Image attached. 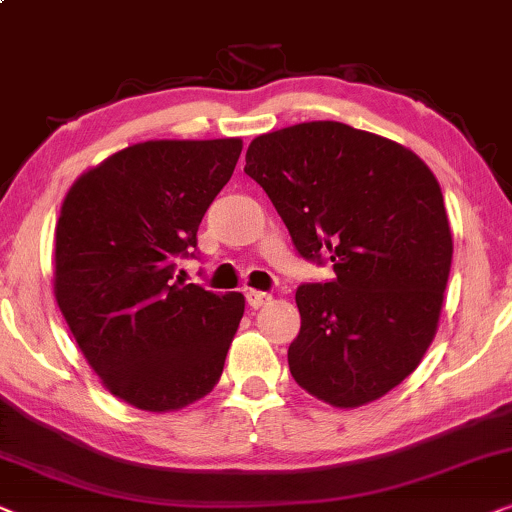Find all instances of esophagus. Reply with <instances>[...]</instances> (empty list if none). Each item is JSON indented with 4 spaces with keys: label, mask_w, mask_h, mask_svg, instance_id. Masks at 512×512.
Listing matches in <instances>:
<instances>
[{
    "label": "esophagus",
    "mask_w": 512,
    "mask_h": 512,
    "mask_svg": "<svg viewBox=\"0 0 512 512\" xmlns=\"http://www.w3.org/2000/svg\"><path fill=\"white\" fill-rule=\"evenodd\" d=\"M245 299H248V304L252 306V309H260V306L269 304L271 295H269V292H262V290H248V292H245Z\"/></svg>",
    "instance_id": "1"
}]
</instances>
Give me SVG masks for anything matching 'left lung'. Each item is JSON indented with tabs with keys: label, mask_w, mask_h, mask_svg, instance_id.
Segmentation results:
<instances>
[{
	"label": "left lung",
	"mask_w": 512,
	"mask_h": 512,
	"mask_svg": "<svg viewBox=\"0 0 512 512\" xmlns=\"http://www.w3.org/2000/svg\"><path fill=\"white\" fill-rule=\"evenodd\" d=\"M245 173L299 255L330 262L304 283L288 349L292 377L332 407H360L417 370L452 267V231L431 168L410 149L339 121H309L250 142Z\"/></svg>",
	"instance_id": "left-lung-1"
}]
</instances>
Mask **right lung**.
<instances>
[{
    "mask_svg": "<svg viewBox=\"0 0 512 512\" xmlns=\"http://www.w3.org/2000/svg\"><path fill=\"white\" fill-rule=\"evenodd\" d=\"M241 149L238 138L140 142L86 170L60 208L56 302L107 391L138 410H182L222 377L245 299L173 274Z\"/></svg>",
    "mask_w": 512,
    "mask_h": 512,
    "instance_id": "obj_1",
    "label": "right lung"
}]
</instances>
